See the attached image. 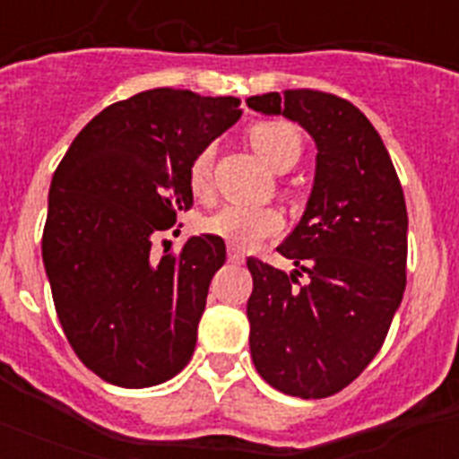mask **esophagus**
<instances>
[{
  "label": "esophagus",
  "mask_w": 459,
  "mask_h": 459,
  "mask_svg": "<svg viewBox=\"0 0 459 459\" xmlns=\"http://www.w3.org/2000/svg\"><path fill=\"white\" fill-rule=\"evenodd\" d=\"M227 257H230V262H232V264H243V262H246V255H243L241 250L234 248V246H230V253H227Z\"/></svg>",
  "instance_id": "esophagus-1"
}]
</instances>
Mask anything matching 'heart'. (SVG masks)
Listing matches in <instances>:
<instances>
[{"instance_id":"1","label":"heart","mask_w":459,"mask_h":459,"mask_svg":"<svg viewBox=\"0 0 459 459\" xmlns=\"http://www.w3.org/2000/svg\"><path fill=\"white\" fill-rule=\"evenodd\" d=\"M250 142L259 158L278 174L294 168L303 152L301 133L290 121H262V124L253 126ZM211 165H213V147L200 149L190 160L188 188L193 190L195 197L209 195ZM200 225L204 232L225 238L234 248L248 250L266 238L278 237L285 227V221L280 216V211L271 209V206L253 209V206L225 204L213 211L211 216H206Z\"/></svg>"}]
</instances>
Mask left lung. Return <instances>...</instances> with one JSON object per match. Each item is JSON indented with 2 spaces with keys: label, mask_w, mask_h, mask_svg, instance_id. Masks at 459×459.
<instances>
[{
  "label": "left lung",
  "mask_w": 459,
  "mask_h": 459,
  "mask_svg": "<svg viewBox=\"0 0 459 459\" xmlns=\"http://www.w3.org/2000/svg\"><path fill=\"white\" fill-rule=\"evenodd\" d=\"M248 108L303 126L317 144L310 200L278 246L291 273L248 259L250 354L262 379L319 400L350 386L381 350L407 285V206L375 126L312 89L250 96ZM308 275V285L298 278Z\"/></svg>",
  "instance_id": "1"
}]
</instances>
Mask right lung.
I'll return each mask as SVG.
<instances>
[{"label":"right lung","instance_id":"obj_1","mask_svg":"<svg viewBox=\"0 0 459 459\" xmlns=\"http://www.w3.org/2000/svg\"><path fill=\"white\" fill-rule=\"evenodd\" d=\"M241 100L149 89L105 108L52 177L43 264L64 333L84 366L121 388L188 366L225 241L190 237L156 257L153 238L193 206L188 165L237 124Z\"/></svg>","mask_w":459,"mask_h":459}]
</instances>
